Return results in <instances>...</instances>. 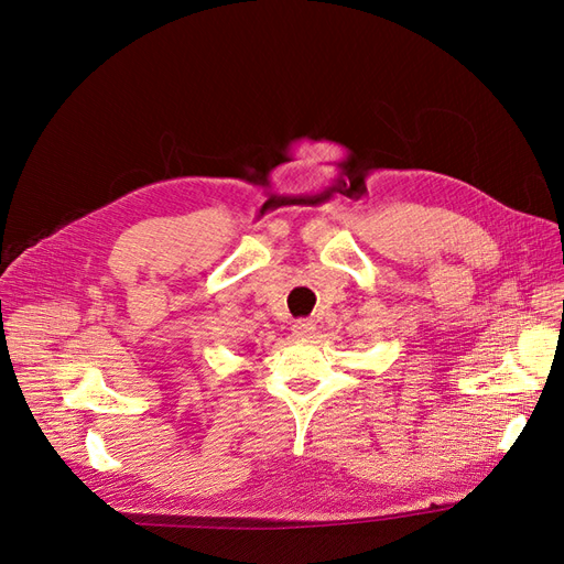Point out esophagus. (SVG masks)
<instances>
[{
	"mask_svg": "<svg viewBox=\"0 0 564 564\" xmlns=\"http://www.w3.org/2000/svg\"><path fill=\"white\" fill-rule=\"evenodd\" d=\"M292 332L296 336H311L315 332V324H313V319H296L292 324Z\"/></svg>",
	"mask_w": 564,
	"mask_h": 564,
	"instance_id": "1",
	"label": "esophagus"
}]
</instances>
